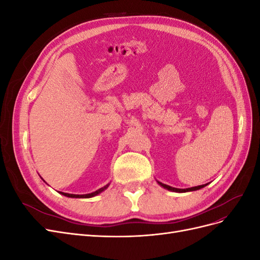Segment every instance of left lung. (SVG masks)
Instances as JSON below:
<instances>
[{
	"label": "left lung",
	"instance_id": "left-lung-1",
	"mask_svg": "<svg viewBox=\"0 0 260 260\" xmlns=\"http://www.w3.org/2000/svg\"><path fill=\"white\" fill-rule=\"evenodd\" d=\"M158 182V184L160 186H162L164 188H167V190L169 191H172V192H179V193H184V192H191V191H196V190H200V188L206 186L207 184H203V185H199V186H193V187H188V188H177V187H172V186H169L167 184H164L161 182H159V181H157Z\"/></svg>",
	"mask_w": 260,
	"mask_h": 260
}]
</instances>
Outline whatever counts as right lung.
<instances>
[{
    "label": "right lung",
    "mask_w": 260,
    "mask_h": 260,
    "mask_svg": "<svg viewBox=\"0 0 260 260\" xmlns=\"http://www.w3.org/2000/svg\"><path fill=\"white\" fill-rule=\"evenodd\" d=\"M108 185H109V183H108V184H106V185H105V186H103V187L99 188L98 191H95V192H92V193H89V194L78 195V194H69V193H64V192H59V193H60V194H62V195H65V196H67V198H73V199H89V198H93V196H95V195H98V194H100V193L103 192L104 190H106V188L108 187Z\"/></svg>",
    "instance_id": "add662e5"
}]
</instances>
